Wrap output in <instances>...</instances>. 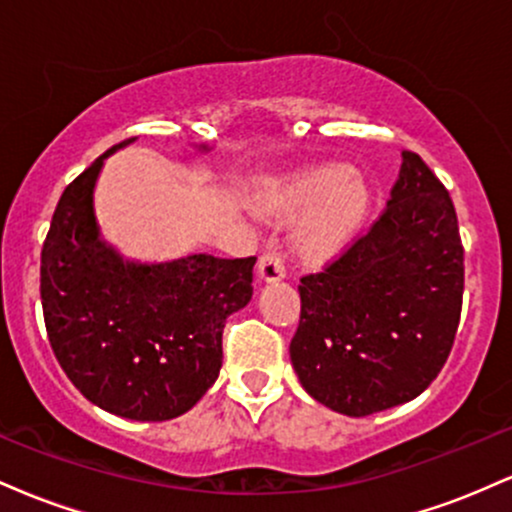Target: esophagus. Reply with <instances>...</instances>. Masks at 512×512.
Here are the masks:
<instances>
[{"instance_id":"obj_1","label":"esophagus","mask_w":512,"mask_h":512,"mask_svg":"<svg viewBox=\"0 0 512 512\" xmlns=\"http://www.w3.org/2000/svg\"><path fill=\"white\" fill-rule=\"evenodd\" d=\"M284 274V262L276 252H267L260 257V264H257V281L260 284H272V281L284 279Z\"/></svg>"}]
</instances>
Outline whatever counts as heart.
<instances>
[{
    "mask_svg": "<svg viewBox=\"0 0 512 512\" xmlns=\"http://www.w3.org/2000/svg\"><path fill=\"white\" fill-rule=\"evenodd\" d=\"M370 207V190L349 166L325 163L291 175L260 197L257 211L269 221H298L293 250L305 262H325L354 238Z\"/></svg>",
    "mask_w": 512,
    "mask_h": 512,
    "instance_id": "1",
    "label": "heart"
}]
</instances>
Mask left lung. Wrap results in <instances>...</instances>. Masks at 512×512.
<instances>
[{"mask_svg": "<svg viewBox=\"0 0 512 512\" xmlns=\"http://www.w3.org/2000/svg\"><path fill=\"white\" fill-rule=\"evenodd\" d=\"M452 199L414 151L373 228L303 276L291 366L310 397L368 416L419 397L460 325L464 262Z\"/></svg>", "mask_w": 512, "mask_h": 512, "instance_id": "left-lung-1", "label": "left lung"}]
</instances>
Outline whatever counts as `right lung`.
Segmentation results:
<instances>
[{
    "mask_svg": "<svg viewBox=\"0 0 512 512\" xmlns=\"http://www.w3.org/2000/svg\"><path fill=\"white\" fill-rule=\"evenodd\" d=\"M132 142L62 192L40 255V301L52 351L88 402L122 419L168 421L219 378L223 327L250 303L257 260L195 252L144 262L105 240L96 182L105 158Z\"/></svg>",
    "mask_w": 512,
    "mask_h": 512,
    "instance_id": "1",
    "label": "right lung"
}]
</instances>
